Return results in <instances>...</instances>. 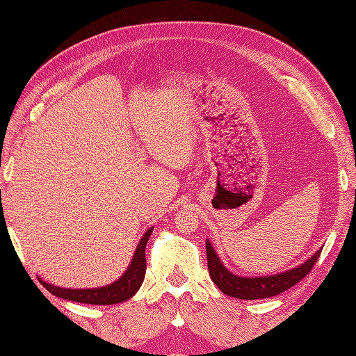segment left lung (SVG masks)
<instances>
[{"mask_svg": "<svg viewBox=\"0 0 356 356\" xmlns=\"http://www.w3.org/2000/svg\"><path fill=\"white\" fill-rule=\"evenodd\" d=\"M320 254H321V249L320 251H316L311 259L305 261L301 266L282 272V274L270 275V277L245 278V277L231 274V272L223 266L222 261L218 260L214 248L211 246L209 241H207V260H208V270H209L211 280H213L218 289H220L223 293L240 300L269 298L287 291L289 287L297 284L300 280H303L309 272L312 270L316 260H318Z\"/></svg>", "mask_w": 356, "mask_h": 356, "instance_id": "1", "label": "left lung"}]
</instances>
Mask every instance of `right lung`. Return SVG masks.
I'll list each match as a JSON object with an SVG mask.
<instances>
[{"label":"right lung","instance_id":"obj_1","mask_svg":"<svg viewBox=\"0 0 356 356\" xmlns=\"http://www.w3.org/2000/svg\"><path fill=\"white\" fill-rule=\"evenodd\" d=\"M151 232H153V228H149L145 234H143L138 248H136L131 264L128 266L125 274L113 284L97 287V289H64V287H56L53 284L45 283L42 280H40V282L49 292L64 300L78 301V303H86V305H105V306L122 303V301L131 298L133 295L139 291V287L143 282V277H145V269H147L145 246Z\"/></svg>","mask_w":356,"mask_h":356}]
</instances>
